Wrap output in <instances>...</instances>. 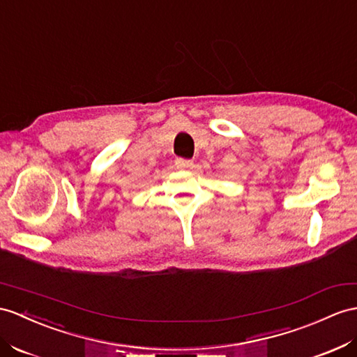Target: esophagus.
<instances>
[{
	"mask_svg": "<svg viewBox=\"0 0 357 357\" xmlns=\"http://www.w3.org/2000/svg\"><path fill=\"white\" fill-rule=\"evenodd\" d=\"M176 167L178 169H190L194 167V162L189 160V159H177L176 160Z\"/></svg>",
	"mask_w": 357,
	"mask_h": 357,
	"instance_id": "esophagus-1",
	"label": "esophagus"
}]
</instances>
